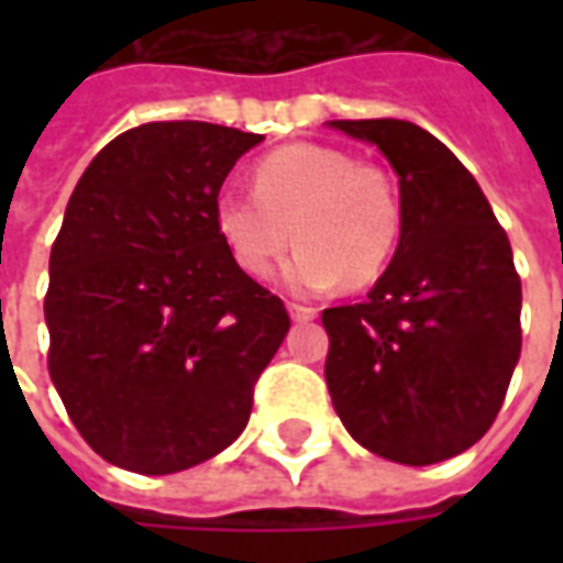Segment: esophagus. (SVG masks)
<instances>
[{
    "label": "esophagus",
    "instance_id": "34e87169",
    "mask_svg": "<svg viewBox=\"0 0 563 563\" xmlns=\"http://www.w3.org/2000/svg\"><path fill=\"white\" fill-rule=\"evenodd\" d=\"M289 317H292L295 322H310V319L319 317V310L307 305H289Z\"/></svg>",
    "mask_w": 563,
    "mask_h": 563
}]
</instances>
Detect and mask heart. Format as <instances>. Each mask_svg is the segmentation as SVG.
<instances>
[{
	"label": "heart",
	"mask_w": 563,
	"mask_h": 563,
	"mask_svg": "<svg viewBox=\"0 0 563 563\" xmlns=\"http://www.w3.org/2000/svg\"><path fill=\"white\" fill-rule=\"evenodd\" d=\"M222 244L250 277H268L289 244L286 283L317 295L346 280L367 286L389 268L404 232L398 177L325 144H286L253 165V196L222 192L213 205Z\"/></svg>",
	"instance_id": "heart-1"
}]
</instances>
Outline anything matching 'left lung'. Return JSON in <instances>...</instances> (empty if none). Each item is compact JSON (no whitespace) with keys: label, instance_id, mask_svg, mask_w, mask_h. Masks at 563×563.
I'll list each match as a JSON object with an SVG mask.
<instances>
[{"label":"left lung","instance_id":"obj_1","mask_svg":"<svg viewBox=\"0 0 563 563\" xmlns=\"http://www.w3.org/2000/svg\"><path fill=\"white\" fill-rule=\"evenodd\" d=\"M398 172L401 244L362 305L322 310L325 383L346 431L434 464L492 428L521 353V280L504 225L446 144L407 120H331Z\"/></svg>","mask_w":563,"mask_h":563}]
</instances>
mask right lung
Returning <instances> with one entry per match:
<instances>
[{
    "mask_svg": "<svg viewBox=\"0 0 563 563\" xmlns=\"http://www.w3.org/2000/svg\"><path fill=\"white\" fill-rule=\"evenodd\" d=\"M262 135L144 123L99 150L51 250L47 371L104 461L177 473L241 434L289 331L286 305L222 244L225 174Z\"/></svg>",
    "mask_w": 563,
    "mask_h": 563,
    "instance_id": "add662e5",
    "label": "right lung"
}]
</instances>
